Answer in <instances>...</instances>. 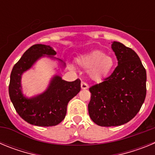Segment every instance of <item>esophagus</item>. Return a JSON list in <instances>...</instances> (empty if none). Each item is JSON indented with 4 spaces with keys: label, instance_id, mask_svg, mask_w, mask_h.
Returning <instances> with one entry per match:
<instances>
[{
    "label": "esophagus",
    "instance_id": "obj_1",
    "mask_svg": "<svg viewBox=\"0 0 155 155\" xmlns=\"http://www.w3.org/2000/svg\"><path fill=\"white\" fill-rule=\"evenodd\" d=\"M81 89H83V90L87 89V88H88V85L86 84L85 82H81Z\"/></svg>",
    "mask_w": 155,
    "mask_h": 155
}]
</instances>
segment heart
<instances>
[{"label":"heart","mask_w":155,"mask_h":155,"mask_svg":"<svg viewBox=\"0 0 155 155\" xmlns=\"http://www.w3.org/2000/svg\"><path fill=\"white\" fill-rule=\"evenodd\" d=\"M76 61L82 68L88 70V77L94 81H101L107 78L115 67L113 57L99 50L81 55Z\"/></svg>","instance_id":"heart-1"}]
</instances>
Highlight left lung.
I'll list each match as a JSON object with an SVG mask.
<instances>
[{"label":"left lung","instance_id":"1","mask_svg":"<svg viewBox=\"0 0 155 155\" xmlns=\"http://www.w3.org/2000/svg\"><path fill=\"white\" fill-rule=\"evenodd\" d=\"M111 47L118 66L109 78L89 88L88 113L101 127H116L130 121L141 108L147 91L146 70L137 54L116 41Z\"/></svg>","mask_w":155,"mask_h":155}]
</instances>
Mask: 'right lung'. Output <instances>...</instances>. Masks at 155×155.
Returning <instances> with one entry per match:
<instances>
[{
	"instance_id": "add662e5",
	"label": "right lung",
	"mask_w": 155,
	"mask_h": 155,
	"mask_svg": "<svg viewBox=\"0 0 155 155\" xmlns=\"http://www.w3.org/2000/svg\"><path fill=\"white\" fill-rule=\"evenodd\" d=\"M57 52L50 46L35 44L25 52L12 71L9 96L18 114L31 125L52 127L63 121L67 114L68 104L81 91V81H66L59 75L51 78L47 88L42 93L26 97L21 87V76L42 57L57 61L65 68L64 61L54 57Z\"/></svg>"
}]
</instances>
